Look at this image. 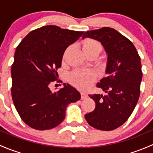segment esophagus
Instances as JSON below:
<instances>
[{"label": "esophagus", "mask_w": 153, "mask_h": 153, "mask_svg": "<svg viewBox=\"0 0 153 153\" xmlns=\"http://www.w3.org/2000/svg\"><path fill=\"white\" fill-rule=\"evenodd\" d=\"M86 98H87V95L84 93V92H82L81 93V99H86Z\"/></svg>", "instance_id": "obj_1"}]
</instances>
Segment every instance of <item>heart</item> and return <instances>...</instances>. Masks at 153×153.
<instances>
[{
    "instance_id": "obj_1",
    "label": "heart",
    "mask_w": 153,
    "mask_h": 153,
    "mask_svg": "<svg viewBox=\"0 0 153 153\" xmlns=\"http://www.w3.org/2000/svg\"><path fill=\"white\" fill-rule=\"evenodd\" d=\"M85 53L94 52L99 55L102 51V45L98 41L91 38H86L82 44ZM95 75L92 70H75L69 75V81L75 86L81 89H86L95 80Z\"/></svg>"
}]
</instances>
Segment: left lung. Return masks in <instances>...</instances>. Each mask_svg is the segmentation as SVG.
Here are the masks:
<instances>
[{
  "label": "left lung",
  "mask_w": 153,
  "mask_h": 153,
  "mask_svg": "<svg viewBox=\"0 0 153 153\" xmlns=\"http://www.w3.org/2000/svg\"><path fill=\"white\" fill-rule=\"evenodd\" d=\"M82 38L100 41L107 54V75L97 84L106 95H89L95 108L86 114L85 119L97 129L113 130L126 122L139 99L141 58L133 44L110 27L87 31Z\"/></svg>",
  "instance_id": "obj_1"
}]
</instances>
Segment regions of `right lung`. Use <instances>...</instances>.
I'll list each match as a JSON object with an SVG mask.
<instances>
[{
  "label": "right lung",
  "instance_id": "obj_1",
  "mask_svg": "<svg viewBox=\"0 0 153 153\" xmlns=\"http://www.w3.org/2000/svg\"><path fill=\"white\" fill-rule=\"evenodd\" d=\"M84 32L61 29L53 25L32 30L16 48L12 66V101L21 119L38 130L50 129L65 118L66 108L81 99L73 86L52 92L49 85L58 81L66 49Z\"/></svg>",
  "mask_w": 153,
  "mask_h": 153
}]
</instances>
